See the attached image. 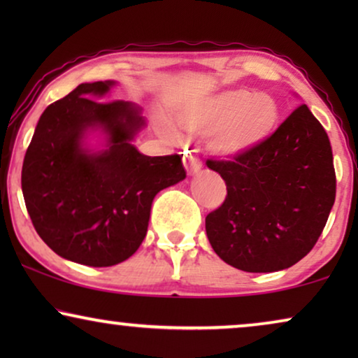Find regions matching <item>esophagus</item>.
<instances>
[{
  "instance_id": "1",
  "label": "esophagus",
  "mask_w": 358,
  "mask_h": 358,
  "mask_svg": "<svg viewBox=\"0 0 358 358\" xmlns=\"http://www.w3.org/2000/svg\"><path fill=\"white\" fill-rule=\"evenodd\" d=\"M184 166H185V171H187L189 176H195L200 173V169H202V163H200L199 156L195 153H185L184 156Z\"/></svg>"
}]
</instances>
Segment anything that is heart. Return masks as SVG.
<instances>
[{
    "instance_id": "1",
    "label": "heart",
    "mask_w": 358,
    "mask_h": 358,
    "mask_svg": "<svg viewBox=\"0 0 358 358\" xmlns=\"http://www.w3.org/2000/svg\"><path fill=\"white\" fill-rule=\"evenodd\" d=\"M180 130L207 136V148L224 159H236L261 148L275 134L282 119L280 104L267 92L227 90L174 110ZM164 135L176 138L173 127L161 122Z\"/></svg>"
}]
</instances>
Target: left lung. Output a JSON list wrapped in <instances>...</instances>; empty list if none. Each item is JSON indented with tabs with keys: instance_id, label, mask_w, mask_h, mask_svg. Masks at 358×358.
Returning a JSON list of instances; mask_svg holds the SVG:
<instances>
[{
	"instance_id": "1",
	"label": "left lung",
	"mask_w": 358,
	"mask_h": 358,
	"mask_svg": "<svg viewBox=\"0 0 358 358\" xmlns=\"http://www.w3.org/2000/svg\"><path fill=\"white\" fill-rule=\"evenodd\" d=\"M207 166L228 190L205 218L208 241L224 262L244 272H277L311 251L334 205L336 173L329 136L308 106L251 155Z\"/></svg>"
}]
</instances>
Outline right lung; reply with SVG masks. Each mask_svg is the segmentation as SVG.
<instances>
[{
	"label": "right lung",
	"instance_id": "right-lung-1",
	"mask_svg": "<svg viewBox=\"0 0 358 358\" xmlns=\"http://www.w3.org/2000/svg\"><path fill=\"white\" fill-rule=\"evenodd\" d=\"M117 85L83 83L48 106L22 164L38 236L60 257L91 267L129 259L148 231L156 194L185 179L179 155L146 156L134 145L146 127L140 106L101 102Z\"/></svg>",
	"mask_w": 358,
	"mask_h": 358
}]
</instances>
